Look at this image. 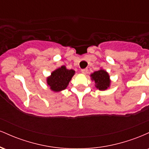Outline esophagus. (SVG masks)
Returning a JSON list of instances; mask_svg holds the SVG:
<instances>
[{
    "label": "esophagus",
    "instance_id": "obj_1",
    "mask_svg": "<svg viewBox=\"0 0 149 149\" xmlns=\"http://www.w3.org/2000/svg\"><path fill=\"white\" fill-rule=\"evenodd\" d=\"M81 72H82V73H83V74H86V73H88V70L87 69H82Z\"/></svg>",
    "mask_w": 149,
    "mask_h": 149
}]
</instances>
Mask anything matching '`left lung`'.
I'll list each match as a JSON object with an SVG mask.
<instances>
[{
	"mask_svg": "<svg viewBox=\"0 0 149 149\" xmlns=\"http://www.w3.org/2000/svg\"><path fill=\"white\" fill-rule=\"evenodd\" d=\"M92 81H95V88L100 91H105L110 88L111 80L110 76L106 70L100 69L90 74Z\"/></svg>",
	"mask_w": 149,
	"mask_h": 149,
	"instance_id": "8db88e82",
	"label": "left lung"
}]
</instances>
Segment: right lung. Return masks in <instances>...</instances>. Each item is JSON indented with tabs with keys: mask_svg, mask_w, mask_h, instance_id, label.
Wrapping results in <instances>:
<instances>
[{
	"mask_svg": "<svg viewBox=\"0 0 149 149\" xmlns=\"http://www.w3.org/2000/svg\"><path fill=\"white\" fill-rule=\"evenodd\" d=\"M76 71L73 69H66L64 65L53 71L47 77L46 82L49 89L54 92H59L67 88Z\"/></svg>",
	"mask_w": 149,
	"mask_h": 149,
	"instance_id": "add662e5",
	"label": "right lung"
}]
</instances>
